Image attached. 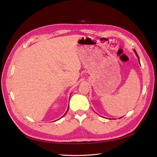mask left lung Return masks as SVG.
<instances>
[{"label":"left lung","mask_w":157,"mask_h":157,"mask_svg":"<svg viewBox=\"0 0 157 157\" xmlns=\"http://www.w3.org/2000/svg\"><path fill=\"white\" fill-rule=\"evenodd\" d=\"M134 52H135V54H136V57H138V61H139V63L140 64V59H139V57H138V54L136 53V50L134 49Z\"/></svg>","instance_id":"obj_1"}]
</instances>
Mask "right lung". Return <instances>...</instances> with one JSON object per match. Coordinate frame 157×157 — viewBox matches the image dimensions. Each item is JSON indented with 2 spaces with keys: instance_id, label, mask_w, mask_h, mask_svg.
<instances>
[{
  "instance_id": "obj_1",
  "label": "right lung",
  "mask_w": 157,
  "mask_h": 157,
  "mask_svg": "<svg viewBox=\"0 0 157 157\" xmlns=\"http://www.w3.org/2000/svg\"><path fill=\"white\" fill-rule=\"evenodd\" d=\"M68 108H69V106H68V109H67V112H66V113H65V114H64V115H63V117H64V116H65V114H66V113H67V111H68ZM62 117H61V118H62Z\"/></svg>"
}]
</instances>
